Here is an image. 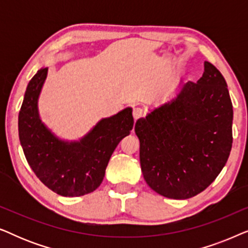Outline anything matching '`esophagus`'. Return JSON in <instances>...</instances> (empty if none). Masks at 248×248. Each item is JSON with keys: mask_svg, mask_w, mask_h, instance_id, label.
Instances as JSON below:
<instances>
[{"mask_svg": "<svg viewBox=\"0 0 248 248\" xmlns=\"http://www.w3.org/2000/svg\"><path fill=\"white\" fill-rule=\"evenodd\" d=\"M143 110L141 109V108H134L133 109V117H134V121H138L139 118L143 117Z\"/></svg>", "mask_w": 248, "mask_h": 248, "instance_id": "1", "label": "esophagus"}]
</instances>
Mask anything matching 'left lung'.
<instances>
[{
    "mask_svg": "<svg viewBox=\"0 0 248 248\" xmlns=\"http://www.w3.org/2000/svg\"><path fill=\"white\" fill-rule=\"evenodd\" d=\"M232 104L225 78L211 63L198 82L135 123L147 184L165 198L185 200L208 187L232 145Z\"/></svg>",
    "mask_w": 248,
    "mask_h": 248,
    "instance_id": "8db88e82",
    "label": "left lung"
}]
</instances>
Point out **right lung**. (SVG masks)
I'll list each match as a JSON object with an SVG mask.
<instances>
[{"label":"right lung","instance_id":"right-lung-1","mask_svg":"<svg viewBox=\"0 0 248 248\" xmlns=\"http://www.w3.org/2000/svg\"><path fill=\"white\" fill-rule=\"evenodd\" d=\"M42 67L29 81L19 111V139L37 177L62 196H82L99 187L115 148L130 134L134 120L127 107L103 118L79 141H64L52 133L38 113V98L47 77Z\"/></svg>","mask_w":248,"mask_h":248}]
</instances>
